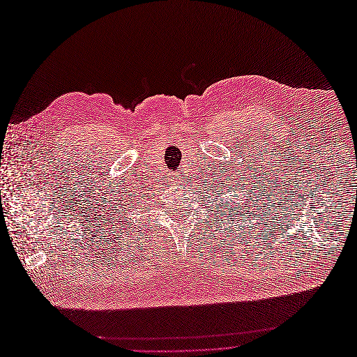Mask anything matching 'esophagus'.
<instances>
[{
  "label": "esophagus",
  "instance_id": "obj_1",
  "mask_svg": "<svg viewBox=\"0 0 357 357\" xmlns=\"http://www.w3.org/2000/svg\"><path fill=\"white\" fill-rule=\"evenodd\" d=\"M178 180H181V178H178Z\"/></svg>",
  "mask_w": 357,
  "mask_h": 357
}]
</instances>
